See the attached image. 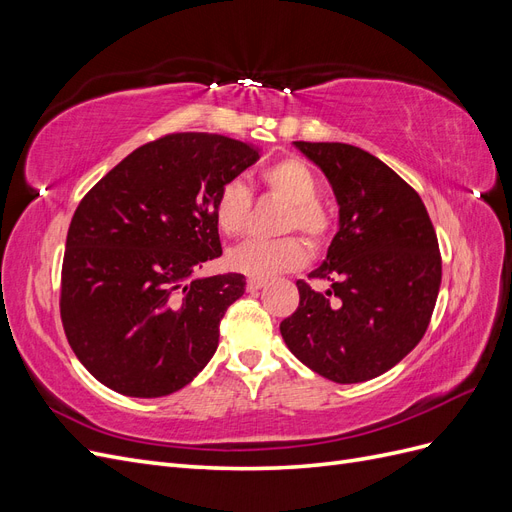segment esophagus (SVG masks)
Here are the masks:
<instances>
[{
    "instance_id": "34e87169",
    "label": "esophagus",
    "mask_w": 512,
    "mask_h": 512,
    "mask_svg": "<svg viewBox=\"0 0 512 512\" xmlns=\"http://www.w3.org/2000/svg\"><path fill=\"white\" fill-rule=\"evenodd\" d=\"M265 286H267L265 280H256V277H250V280H247V292H256Z\"/></svg>"
}]
</instances>
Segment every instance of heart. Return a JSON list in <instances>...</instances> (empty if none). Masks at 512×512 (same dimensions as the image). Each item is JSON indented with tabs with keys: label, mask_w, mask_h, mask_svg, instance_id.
<instances>
[{
	"label": "heart",
	"mask_w": 512,
	"mask_h": 512,
	"mask_svg": "<svg viewBox=\"0 0 512 512\" xmlns=\"http://www.w3.org/2000/svg\"><path fill=\"white\" fill-rule=\"evenodd\" d=\"M260 183L267 194L288 203L282 218V230H299L309 245L322 247L329 241L333 218L320 196L316 173L299 158H284L260 173ZM254 196L239 179L226 181L213 203V218L228 237H237L250 224ZM307 260V247L301 237L288 235L280 239H250L228 252V267L256 280H267L277 273L292 271Z\"/></svg>",
	"instance_id": "b5f03b06"
}]
</instances>
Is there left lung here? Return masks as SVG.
<instances>
[{"label": "left lung", "instance_id": "1", "mask_svg": "<svg viewBox=\"0 0 512 512\" xmlns=\"http://www.w3.org/2000/svg\"><path fill=\"white\" fill-rule=\"evenodd\" d=\"M294 145L331 181L339 230L327 260L309 273L331 290L299 280V307L280 331L322 378L365 382L395 367L429 327L442 282L436 230L412 185L371 153L346 143Z\"/></svg>", "mask_w": 512, "mask_h": 512}]
</instances>
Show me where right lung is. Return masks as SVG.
Here are the masks:
<instances>
[{"label":"right lung","mask_w":512,"mask_h":512,"mask_svg":"<svg viewBox=\"0 0 512 512\" xmlns=\"http://www.w3.org/2000/svg\"><path fill=\"white\" fill-rule=\"evenodd\" d=\"M256 160L235 138L175 132L134 149L83 196L59 312L76 359L108 389L164 397L211 361L245 277L194 271L222 256L215 196Z\"/></svg>","instance_id":"add662e5"}]
</instances>
